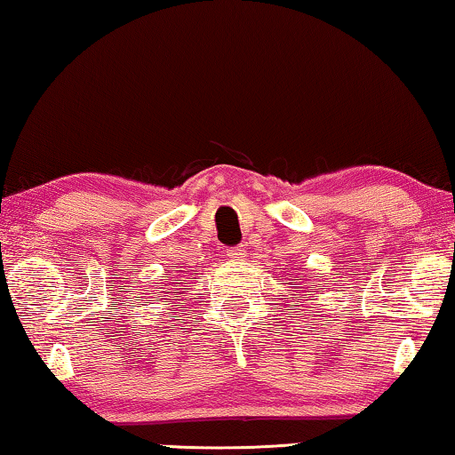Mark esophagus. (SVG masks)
I'll return each instance as SVG.
<instances>
[{
  "label": "esophagus",
  "instance_id": "esophagus-1",
  "mask_svg": "<svg viewBox=\"0 0 455 455\" xmlns=\"http://www.w3.org/2000/svg\"><path fill=\"white\" fill-rule=\"evenodd\" d=\"M227 255H228L230 259H235V261H241V259L244 257L243 244H236V247H228V249H227Z\"/></svg>",
  "mask_w": 455,
  "mask_h": 455
}]
</instances>
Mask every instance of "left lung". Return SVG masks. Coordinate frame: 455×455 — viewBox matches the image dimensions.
Here are the masks:
<instances>
[{
	"instance_id": "left-lung-1",
	"label": "left lung",
	"mask_w": 455,
	"mask_h": 455,
	"mask_svg": "<svg viewBox=\"0 0 455 455\" xmlns=\"http://www.w3.org/2000/svg\"><path fill=\"white\" fill-rule=\"evenodd\" d=\"M293 285H295V283H293ZM298 285H299V283H298Z\"/></svg>"
}]
</instances>
